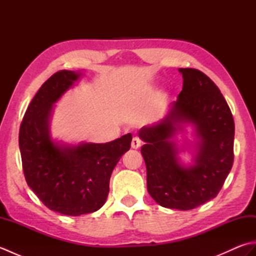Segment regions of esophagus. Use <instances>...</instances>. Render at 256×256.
I'll list each match as a JSON object with an SVG mask.
<instances>
[{
    "mask_svg": "<svg viewBox=\"0 0 256 256\" xmlns=\"http://www.w3.org/2000/svg\"><path fill=\"white\" fill-rule=\"evenodd\" d=\"M140 144H142V142H140V140L138 138H134L132 140V143H131V148L133 150H138L140 148Z\"/></svg>",
    "mask_w": 256,
    "mask_h": 256,
    "instance_id": "34e87169",
    "label": "esophagus"
}]
</instances>
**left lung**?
Masks as SVG:
<instances>
[{"mask_svg":"<svg viewBox=\"0 0 256 256\" xmlns=\"http://www.w3.org/2000/svg\"><path fill=\"white\" fill-rule=\"evenodd\" d=\"M184 86L162 123L144 126L138 136L148 174V190L165 208L190 210L219 194L233 165L234 121L218 86L194 68H180ZM192 122L202 140L196 165L184 168L169 140L177 122Z\"/></svg>","mask_w":256,"mask_h":256,"instance_id":"1","label":"left lung"}]
</instances>
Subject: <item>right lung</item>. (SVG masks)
I'll list each match as a JSON object with an SVG mask.
<instances>
[{
	"instance_id": "obj_1",
	"label": "right lung",
	"mask_w": 256,
	"mask_h": 256,
	"mask_svg": "<svg viewBox=\"0 0 256 256\" xmlns=\"http://www.w3.org/2000/svg\"><path fill=\"white\" fill-rule=\"evenodd\" d=\"M79 78L59 70L42 84L20 123L18 143L26 182L48 209L66 216L99 210L110 190V177L131 148L128 133L106 144L86 143L60 148L48 134L52 104Z\"/></svg>"
}]
</instances>
